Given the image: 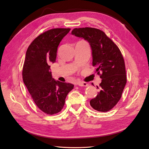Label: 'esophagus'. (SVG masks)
<instances>
[{"mask_svg":"<svg viewBox=\"0 0 149 149\" xmlns=\"http://www.w3.org/2000/svg\"><path fill=\"white\" fill-rule=\"evenodd\" d=\"M78 85L80 86V87H87L88 84L87 82H83V81H79L77 84Z\"/></svg>","mask_w":149,"mask_h":149,"instance_id":"34e87169","label":"esophagus"}]
</instances>
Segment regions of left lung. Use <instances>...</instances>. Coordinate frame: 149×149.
<instances>
[{"mask_svg": "<svg viewBox=\"0 0 149 149\" xmlns=\"http://www.w3.org/2000/svg\"><path fill=\"white\" fill-rule=\"evenodd\" d=\"M71 34L89 42L92 65L102 79L100 87H97L100 92L90 100L91 107L98 111H108L119 102L126 84L125 64L121 52L103 31L97 28H74Z\"/></svg>", "mask_w": 149, "mask_h": 149, "instance_id": "8db88e82", "label": "left lung"}]
</instances>
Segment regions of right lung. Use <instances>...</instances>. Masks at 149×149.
Wrapping results in <instances>:
<instances>
[{"instance_id": "add662e5", "label": "right lung", "mask_w": 149, "mask_h": 149, "mask_svg": "<svg viewBox=\"0 0 149 149\" xmlns=\"http://www.w3.org/2000/svg\"><path fill=\"white\" fill-rule=\"evenodd\" d=\"M70 28H54L40 35L28 47L23 67V80L36 106L47 114L60 112L74 85L55 80L50 64L56 62L57 50Z\"/></svg>"}]
</instances>
